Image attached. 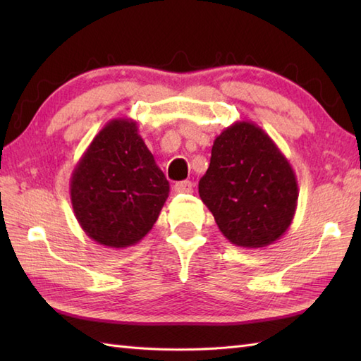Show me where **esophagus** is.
<instances>
[{
  "instance_id": "1",
  "label": "esophagus",
  "mask_w": 361,
  "mask_h": 361,
  "mask_svg": "<svg viewBox=\"0 0 361 361\" xmlns=\"http://www.w3.org/2000/svg\"><path fill=\"white\" fill-rule=\"evenodd\" d=\"M194 188V185L190 181H180V183H176V185L173 186V190L176 194H192V189Z\"/></svg>"
}]
</instances>
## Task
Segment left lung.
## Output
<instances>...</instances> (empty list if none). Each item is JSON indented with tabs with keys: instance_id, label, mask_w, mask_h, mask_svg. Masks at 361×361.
Listing matches in <instances>:
<instances>
[{
	"instance_id": "obj_1",
	"label": "left lung",
	"mask_w": 361,
	"mask_h": 361,
	"mask_svg": "<svg viewBox=\"0 0 361 361\" xmlns=\"http://www.w3.org/2000/svg\"><path fill=\"white\" fill-rule=\"evenodd\" d=\"M198 194L221 234L242 248H262L283 235L299 195L288 159L248 121L234 122L216 137Z\"/></svg>"
}]
</instances>
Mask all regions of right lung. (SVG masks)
<instances>
[{
	"label": "right lung",
	"instance_id": "right-lung-1",
	"mask_svg": "<svg viewBox=\"0 0 361 361\" xmlns=\"http://www.w3.org/2000/svg\"><path fill=\"white\" fill-rule=\"evenodd\" d=\"M70 194L74 216L90 239L127 248L155 225L169 181L136 121L118 118L105 124L74 167Z\"/></svg>",
	"mask_w": 361,
	"mask_h": 361
}]
</instances>
